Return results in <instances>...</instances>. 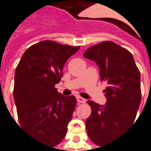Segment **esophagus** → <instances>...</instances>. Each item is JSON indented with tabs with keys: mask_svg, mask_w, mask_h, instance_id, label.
Listing matches in <instances>:
<instances>
[{
	"mask_svg": "<svg viewBox=\"0 0 151 151\" xmlns=\"http://www.w3.org/2000/svg\"><path fill=\"white\" fill-rule=\"evenodd\" d=\"M77 101H78V103L83 104V103H85V99L83 98H82V97L78 96L77 97Z\"/></svg>",
	"mask_w": 151,
	"mask_h": 151,
	"instance_id": "1",
	"label": "esophagus"
}]
</instances>
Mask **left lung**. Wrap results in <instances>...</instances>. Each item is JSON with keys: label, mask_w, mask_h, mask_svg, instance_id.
I'll return each mask as SVG.
<instances>
[{"label": "left lung", "mask_w": 151, "mask_h": 151, "mask_svg": "<svg viewBox=\"0 0 151 151\" xmlns=\"http://www.w3.org/2000/svg\"><path fill=\"white\" fill-rule=\"evenodd\" d=\"M83 57L96 63L100 78L107 83V102L88 101L91 115L86 119L88 137L101 146L113 142L134 122L141 99L140 73L132 54L113 42H103L86 51Z\"/></svg>", "instance_id": "obj_1"}]
</instances>
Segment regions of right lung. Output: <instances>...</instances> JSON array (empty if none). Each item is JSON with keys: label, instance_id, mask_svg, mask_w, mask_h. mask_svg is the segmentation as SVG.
Returning <instances> with one entry per match:
<instances>
[{"label": "right lung", "instance_id": "1", "mask_svg": "<svg viewBox=\"0 0 151 151\" xmlns=\"http://www.w3.org/2000/svg\"><path fill=\"white\" fill-rule=\"evenodd\" d=\"M79 48L42 41L26 50L16 69L14 100L21 126L51 147L65 137L77 102L73 95L58 93L55 84L67 60Z\"/></svg>", "mask_w": 151, "mask_h": 151}]
</instances>
